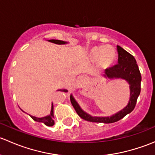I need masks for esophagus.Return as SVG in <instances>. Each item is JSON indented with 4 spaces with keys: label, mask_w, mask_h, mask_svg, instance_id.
I'll return each instance as SVG.
<instances>
[{
    "label": "esophagus",
    "mask_w": 155,
    "mask_h": 155,
    "mask_svg": "<svg viewBox=\"0 0 155 155\" xmlns=\"http://www.w3.org/2000/svg\"><path fill=\"white\" fill-rule=\"evenodd\" d=\"M85 79H86V78H85L84 76H79V77L78 78V80H77L78 85H80V86L83 85L85 82Z\"/></svg>",
    "instance_id": "1"
}]
</instances>
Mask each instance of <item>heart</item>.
Segmentation results:
<instances>
[{"label": "heart", "instance_id": "1", "mask_svg": "<svg viewBox=\"0 0 155 155\" xmlns=\"http://www.w3.org/2000/svg\"><path fill=\"white\" fill-rule=\"evenodd\" d=\"M87 57L91 61H98L101 68H109L116 61L117 53L110 46H96L89 50Z\"/></svg>", "mask_w": 155, "mask_h": 155}]
</instances>
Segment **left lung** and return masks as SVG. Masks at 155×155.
I'll return each mask as SVG.
<instances>
[{
  "mask_svg": "<svg viewBox=\"0 0 155 155\" xmlns=\"http://www.w3.org/2000/svg\"><path fill=\"white\" fill-rule=\"evenodd\" d=\"M117 50L118 53V64L109 69H106L104 76L109 79H122L128 82L130 85V91L129 102L124 109L111 116H91L82 110L74 97L70 95V101L72 105L76 110V113L82 119L91 122L105 123V124L116 122L124 118L127 114L130 113L135 108L137 98L141 91V73L139 70L136 59L132 54H130L119 46H117Z\"/></svg>",
  "mask_w": 155,
  "mask_h": 155,
  "instance_id": "8db88e82",
  "label": "left lung"
}]
</instances>
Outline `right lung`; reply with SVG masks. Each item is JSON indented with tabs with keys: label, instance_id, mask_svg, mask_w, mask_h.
Returning a JSON list of instances; mask_svg holds the SVG:
<instances>
[{
	"label": "right lung",
	"instance_id": "obj_1",
	"mask_svg": "<svg viewBox=\"0 0 155 155\" xmlns=\"http://www.w3.org/2000/svg\"><path fill=\"white\" fill-rule=\"evenodd\" d=\"M49 42L53 43H55V44H58V45H64L68 43L67 42L65 41H62V40H48ZM60 91H64V92H68V91L67 89H60ZM31 117L33 120L34 121H37V122H42L44 124H46V126H49L51 127L54 125V121L53 120V117H54V114H53V104L51 105V112H50V115H47L46 117H43V118H37V117L35 116H32V115H30Z\"/></svg>",
	"mask_w": 155,
	"mask_h": 155
}]
</instances>
